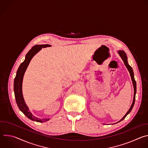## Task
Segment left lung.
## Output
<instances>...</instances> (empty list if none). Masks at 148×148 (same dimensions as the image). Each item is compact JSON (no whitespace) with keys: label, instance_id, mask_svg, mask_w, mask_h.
Instances as JSON below:
<instances>
[{"label":"left lung","instance_id":"8db88e82","mask_svg":"<svg viewBox=\"0 0 148 148\" xmlns=\"http://www.w3.org/2000/svg\"><path fill=\"white\" fill-rule=\"evenodd\" d=\"M118 53L119 54L120 56L121 57L122 59L123 60V62L124 64L125 65V66L126 67V68H127V69L128 70L130 73V75H131V79H132V83H133V86H134V99H133V102H132V103L131 105V106L130 108V110H128V111L127 112V113H126L125 114V115L119 121H122L123 119H125V118L127 116V115L128 114L130 113V112L131 111V110H132L133 107H134V103H135V95H136V81L135 80V78H134V72H133V70L132 69V67L128 64V61H127V57H126V53L123 51H118Z\"/></svg>","mask_w":148,"mask_h":148}]
</instances>
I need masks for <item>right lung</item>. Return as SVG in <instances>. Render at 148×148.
Masks as SVG:
<instances>
[{
    "instance_id": "1",
    "label": "right lung",
    "mask_w": 148,
    "mask_h": 148,
    "mask_svg": "<svg viewBox=\"0 0 148 148\" xmlns=\"http://www.w3.org/2000/svg\"><path fill=\"white\" fill-rule=\"evenodd\" d=\"M49 45H36L33 46L27 53L26 56V58L25 61L20 64L19 66L14 80V96L16 98V101L17 104V106L20 110L22 111L28 118L31 120L39 122H46L49 119H38V118L35 117L32 115L30 112L28 107L24 101L23 94H22V81L24 74L25 71L29 64V62L33 57L38 52L41 48H45L47 47H50Z\"/></svg>"
}]
</instances>
